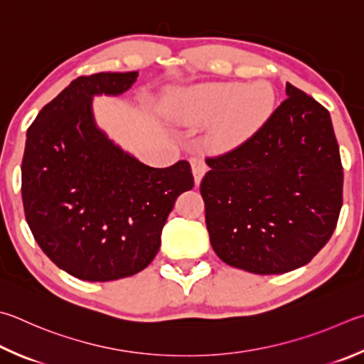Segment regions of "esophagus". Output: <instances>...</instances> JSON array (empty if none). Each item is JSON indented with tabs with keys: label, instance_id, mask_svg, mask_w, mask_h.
<instances>
[{
	"label": "esophagus",
	"instance_id": "obj_1",
	"mask_svg": "<svg viewBox=\"0 0 364 364\" xmlns=\"http://www.w3.org/2000/svg\"><path fill=\"white\" fill-rule=\"evenodd\" d=\"M191 167H193V175H194V180L196 183L199 184L202 176L205 175V171H207V164L203 162L202 157L199 156H194L193 159H191Z\"/></svg>",
	"mask_w": 364,
	"mask_h": 364
}]
</instances>
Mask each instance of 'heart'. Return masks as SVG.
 <instances>
[{
  "label": "heart",
  "mask_w": 364,
  "mask_h": 364,
  "mask_svg": "<svg viewBox=\"0 0 364 364\" xmlns=\"http://www.w3.org/2000/svg\"><path fill=\"white\" fill-rule=\"evenodd\" d=\"M275 92L267 82H207L171 92L165 109L178 124L200 127L213 122L207 141L226 149L245 141L272 116Z\"/></svg>",
  "instance_id": "heart-1"
}]
</instances>
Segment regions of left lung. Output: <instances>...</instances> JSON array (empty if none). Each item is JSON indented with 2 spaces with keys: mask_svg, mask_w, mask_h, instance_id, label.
I'll return each mask as SVG.
<instances>
[{
  "mask_svg": "<svg viewBox=\"0 0 364 364\" xmlns=\"http://www.w3.org/2000/svg\"><path fill=\"white\" fill-rule=\"evenodd\" d=\"M287 95L247 141L205 159L200 194L211 247L251 274L306 266L331 239L342 207L331 116L289 82Z\"/></svg>",
  "mask_w": 364,
  "mask_h": 364,
  "instance_id": "1",
  "label": "left lung"
}]
</instances>
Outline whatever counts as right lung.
<instances>
[{
  "label": "right lung",
  "mask_w": 364,
  "mask_h": 364,
  "mask_svg": "<svg viewBox=\"0 0 364 364\" xmlns=\"http://www.w3.org/2000/svg\"><path fill=\"white\" fill-rule=\"evenodd\" d=\"M136 76H79L26 130V223L49 259L81 280H117L148 267L175 200L194 186L188 161L149 167L97 127L92 97L121 95Z\"/></svg>",
  "instance_id": "right-lung-1"
}]
</instances>
